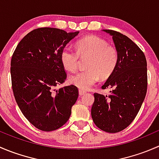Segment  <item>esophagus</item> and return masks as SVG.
<instances>
[{"instance_id": "34e87169", "label": "esophagus", "mask_w": 159, "mask_h": 159, "mask_svg": "<svg viewBox=\"0 0 159 159\" xmlns=\"http://www.w3.org/2000/svg\"><path fill=\"white\" fill-rule=\"evenodd\" d=\"M85 93H86V91H82V90H79V95H80V96L84 95V94H85Z\"/></svg>"}]
</instances>
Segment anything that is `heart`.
I'll use <instances>...</instances> for the list:
<instances>
[{"mask_svg": "<svg viewBox=\"0 0 159 159\" xmlns=\"http://www.w3.org/2000/svg\"><path fill=\"white\" fill-rule=\"evenodd\" d=\"M76 50L77 52L70 47H65L61 53L60 58L64 68L74 72L78 69L79 57H89L87 64L89 70L78 72L69 78L70 84L81 90L91 89L101 76L103 78L109 77L118 65L117 50L97 36L79 40L76 44Z\"/></svg>", "mask_w": 159, "mask_h": 159, "instance_id": "1", "label": "heart"}]
</instances>
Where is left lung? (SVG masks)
I'll use <instances>...</instances> for the list:
<instances>
[{
    "mask_svg": "<svg viewBox=\"0 0 159 159\" xmlns=\"http://www.w3.org/2000/svg\"><path fill=\"white\" fill-rule=\"evenodd\" d=\"M103 30L112 37L118 61L102 87L110 89V94H94L91 117L102 131L116 133L132 122L145 100L148 84L147 61L142 50L127 36L115 30Z\"/></svg>",
    "mask_w": 159,
    "mask_h": 159,
    "instance_id": "1",
    "label": "left lung"
}]
</instances>
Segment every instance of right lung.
Here are the masks:
<instances>
[{"instance_id":"obj_1","label":"right lung","mask_w":159,"mask_h":159,"mask_svg":"<svg viewBox=\"0 0 159 159\" xmlns=\"http://www.w3.org/2000/svg\"><path fill=\"white\" fill-rule=\"evenodd\" d=\"M79 31L53 28L35 29L19 42L11 61L12 89L25 118L44 131L58 129L69 119L78 97L76 86L54 88L65 82L61 53Z\"/></svg>"}]
</instances>
